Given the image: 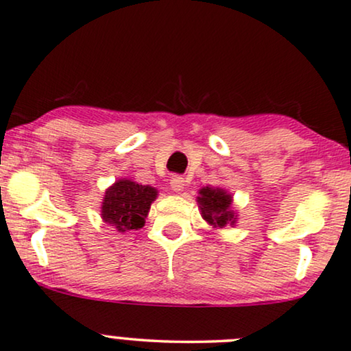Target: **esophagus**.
Instances as JSON below:
<instances>
[{
	"label": "esophagus",
	"mask_w": 351,
	"mask_h": 351,
	"mask_svg": "<svg viewBox=\"0 0 351 351\" xmlns=\"http://www.w3.org/2000/svg\"><path fill=\"white\" fill-rule=\"evenodd\" d=\"M170 186L175 193H181V191H184L186 181H184V178H181V176H173V178L170 180Z\"/></svg>",
	"instance_id": "esophagus-1"
}]
</instances>
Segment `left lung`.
<instances>
[{"label": "left lung", "mask_w": 351, "mask_h": 351, "mask_svg": "<svg viewBox=\"0 0 351 351\" xmlns=\"http://www.w3.org/2000/svg\"><path fill=\"white\" fill-rule=\"evenodd\" d=\"M197 204L202 219L214 228L234 227L238 214L233 210V196L223 188L204 186L199 189Z\"/></svg>", "instance_id": "left-lung-1"}]
</instances>
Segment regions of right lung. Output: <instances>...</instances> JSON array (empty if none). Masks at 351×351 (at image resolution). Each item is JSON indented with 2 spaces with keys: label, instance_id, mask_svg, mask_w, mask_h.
Masks as SVG:
<instances>
[{
  "label": "right lung",
  "instance_id": "right-lung-1",
  "mask_svg": "<svg viewBox=\"0 0 351 351\" xmlns=\"http://www.w3.org/2000/svg\"><path fill=\"white\" fill-rule=\"evenodd\" d=\"M158 191L149 184L121 178L105 191L101 201V220L119 233L144 227L150 206L157 199Z\"/></svg>",
  "mask_w": 351,
  "mask_h": 351
}]
</instances>
